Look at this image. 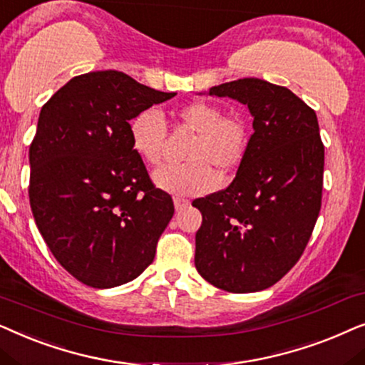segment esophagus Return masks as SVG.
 <instances>
[{
	"mask_svg": "<svg viewBox=\"0 0 365 365\" xmlns=\"http://www.w3.org/2000/svg\"><path fill=\"white\" fill-rule=\"evenodd\" d=\"M173 203H175V208H177V210H183V208H187L188 205H190V200H187V198H182V197H175Z\"/></svg>",
	"mask_w": 365,
	"mask_h": 365,
	"instance_id": "obj_1",
	"label": "esophagus"
}]
</instances>
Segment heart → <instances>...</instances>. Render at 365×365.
I'll list each match as a JSON object with an SVG mask.
<instances>
[{
  "mask_svg": "<svg viewBox=\"0 0 365 365\" xmlns=\"http://www.w3.org/2000/svg\"><path fill=\"white\" fill-rule=\"evenodd\" d=\"M175 120L193 133L185 150L187 162L165 165L155 183L175 195H200L215 185V173L228 177L240 168L250 150L252 132L244 115L225 113L218 103L190 101L175 110ZM167 126L157 110H143L130 121L132 147L145 163L163 158Z\"/></svg>",
  "mask_w": 365,
  "mask_h": 365,
  "instance_id": "obj_1",
  "label": "heart"
}]
</instances>
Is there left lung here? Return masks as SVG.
I'll list each match as a JSON object with an SVG mask.
<instances>
[{"label": "left lung", "mask_w": 365, "mask_h": 365, "mask_svg": "<svg viewBox=\"0 0 365 365\" xmlns=\"http://www.w3.org/2000/svg\"><path fill=\"white\" fill-rule=\"evenodd\" d=\"M208 93L249 106L255 132L230 185L192 203L202 212L195 267L227 292H259L297 264L317 222L324 185L317 116L289 88L259 78Z\"/></svg>", "instance_id": "obj_1"}]
</instances>
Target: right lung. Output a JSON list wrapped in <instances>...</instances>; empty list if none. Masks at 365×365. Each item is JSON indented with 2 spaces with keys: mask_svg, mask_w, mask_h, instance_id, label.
Instances as JSON below:
<instances>
[{
  "mask_svg": "<svg viewBox=\"0 0 365 365\" xmlns=\"http://www.w3.org/2000/svg\"><path fill=\"white\" fill-rule=\"evenodd\" d=\"M175 95L105 70L71 78L43 105L31 212L55 259L88 287L126 284L155 259L175 208L133 150L130 120Z\"/></svg>",
  "mask_w": 365,
  "mask_h": 365,
  "instance_id": "1",
  "label": "right lung"
}]
</instances>
